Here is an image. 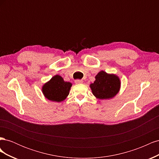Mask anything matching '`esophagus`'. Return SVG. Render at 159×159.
Here are the masks:
<instances>
[{"label":"esophagus","instance_id":"1","mask_svg":"<svg viewBox=\"0 0 159 159\" xmlns=\"http://www.w3.org/2000/svg\"><path fill=\"white\" fill-rule=\"evenodd\" d=\"M75 83L76 84H82V83H83V81L81 80H75Z\"/></svg>","mask_w":159,"mask_h":159}]
</instances>
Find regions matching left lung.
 <instances>
[{"mask_svg": "<svg viewBox=\"0 0 159 159\" xmlns=\"http://www.w3.org/2000/svg\"><path fill=\"white\" fill-rule=\"evenodd\" d=\"M119 78L114 74H108L101 71L95 76V81L90 85L93 94L100 99L113 98L120 89Z\"/></svg>", "mask_w": 159, "mask_h": 159, "instance_id": "1", "label": "left lung"}]
</instances>
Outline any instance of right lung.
<instances>
[{
	"label": "right lung",
	"mask_w": 159,
	"mask_h": 159,
	"mask_svg": "<svg viewBox=\"0 0 159 159\" xmlns=\"http://www.w3.org/2000/svg\"><path fill=\"white\" fill-rule=\"evenodd\" d=\"M71 87L70 82L64 81L60 75H56L42 87V92L45 97L52 102H60L69 95Z\"/></svg>",
	"instance_id": "obj_1"
}]
</instances>
